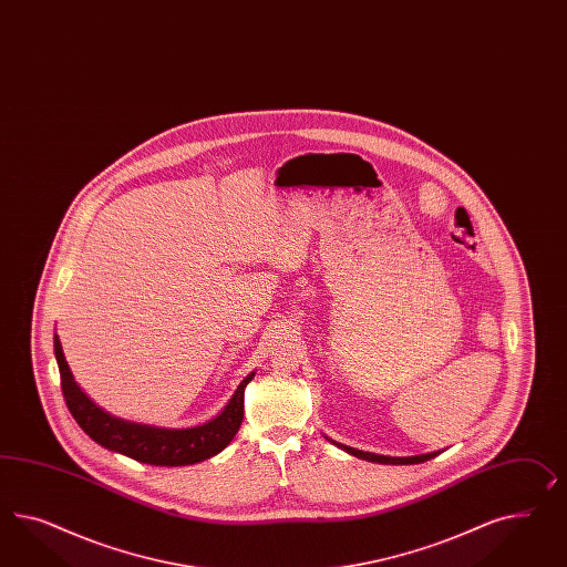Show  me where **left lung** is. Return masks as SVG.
<instances>
[{
    "label": "left lung",
    "instance_id": "left-lung-1",
    "mask_svg": "<svg viewBox=\"0 0 567 567\" xmlns=\"http://www.w3.org/2000/svg\"><path fill=\"white\" fill-rule=\"evenodd\" d=\"M332 442V440H330ZM337 444V442H332ZM340 450H344L347 454L357 456V458L368 460V462H380V464H421V462H427V460L435 458L437 454H442L444 450H437V452H429V454H419V456H382V454H373V452H363V450H357L351 445L337 444Z\"/></svg>",
    "mask_w": 567,
    "mask_h": 567
}]
</instances>
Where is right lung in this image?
<instances>
[{
  "label": "right lung",
  "instance_id": "1",
  "mask_svg": "<svg viewBox=\"0 0 567 567\" xmlns=\"http://www.w3.org/2000/svg\"><path fill=\"white\" fill-rule=\"evenodd\" d=\"M53 351L62 375L63 399L80 429H84L89 437L111 452L154 466H187L213 458L218 452H223L241 427L245 385L256 375L251 371L239 383L233 399L215 419L196 427H154L113 416L99 404H94L74 380L63 357L62 342L58 334L53 337Z\"/></svg>",
  "mask_w": 567,
  "mask_h": 567
}]
</instances>
